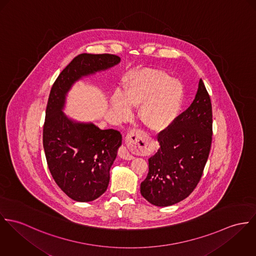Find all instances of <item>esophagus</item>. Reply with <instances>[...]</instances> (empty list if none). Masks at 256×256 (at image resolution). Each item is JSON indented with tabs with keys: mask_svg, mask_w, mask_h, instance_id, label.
<instances>
[{
	"mask_svg": "<svg viewBox=\"0 0 256 256\" xmlns=\"http://www.w3.org/2000/svg\"><path fill=\"white\" fill-rule=\"evenodd\" d=\"M142 132L140 130H130L126 136V146H122L118 150V155L120 158L124 160H132L134 159V156L130 154L132 150H134L138 146V142L140 138Z\"/></svg>",
	"mask_w": 256,
	"mask_h": 256,
	"instance_id": "obj_1",
	"label": "esophagus"
}]
</instances>
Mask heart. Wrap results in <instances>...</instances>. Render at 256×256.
<instances>
[{"mask_svg": "<svg viewBox=\"0 0 256 256\" xmlns=\"http://www.w3.org/2000/svg\"><path fill=\"white\" fill-rule=\"evenodd\" d=\"M184 99L180 84L161 70H142L126 78L124 93H116L112 107L120 118L130 116V107H139L143 124L153 132L169 128L178 116Z\"/></svg>", "mask_w": 256, "mask_h": 256, "instance_id": "heart-1", "label": "heart"}]
</instances>
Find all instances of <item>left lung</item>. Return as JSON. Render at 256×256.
<instances>
[{"instance_id": "8db88e82", "label": "left lung", "mask_w": 256, "mask_h": 256, "mask_svg": "<svg viewBox=\"0 0 256 256\" xmlns=\"http://www.w3.org/2000/svg\"><path fill=\"white\" fill-rule=\"evenodd\" d=\"M212 104L202 80L192 105L158 134L160 148L148 159L142 196L155 206H170L196 188L212 143Z\"/></svg>"}]
</instances>
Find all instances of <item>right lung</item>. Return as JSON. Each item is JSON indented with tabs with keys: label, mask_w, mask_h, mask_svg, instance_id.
I'll return each instance as SVG.
<instances>
[{
	"label": "right lung",
	"mask_w": 256,
	"mask_h": 256,
	"mask_svg": "<svg viewBox=\"0 0 256 256\" xmlns=\"http://www.w3.org/2000/svg\"><path fill=\"white\" fill-rule=\"evenodd\" d=\"M112 54H80L58 74L51 88L43 126V147L58 186L76 201L88 202L102 196L110 182V169L122 145L113 128L76 122L62 112L68 91L82 76L120 62Z\"/></svg>",
	"instance_id": "right-lung-1"
}]
</instances>
